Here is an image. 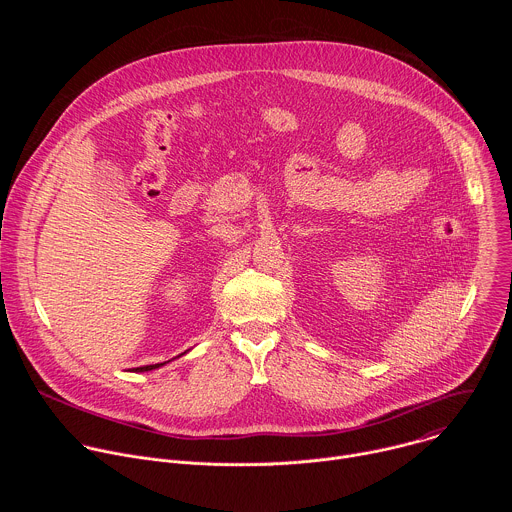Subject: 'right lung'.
<instances>
[{"label":"right lung","mask_w":512,"mask_h":512,"mask_svg":"<svg viewBox=\"0 0 512 512\" xmlns=\"http://www.w3.org/2000/svg\"><path fill=\"white\" fill-rule=\"evenodd\" d=\"M170 362V360H168ZM166 362H158V364H145V367H137V369H133L135 373H145V371H154V369H160V367H164Z\"/></svg>","instance_id":"right-lung-1"}]
</instances>
